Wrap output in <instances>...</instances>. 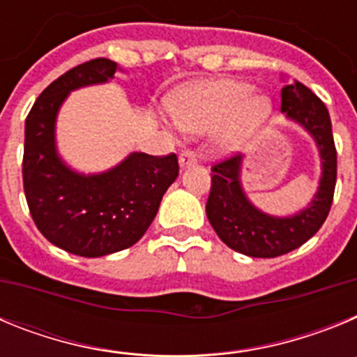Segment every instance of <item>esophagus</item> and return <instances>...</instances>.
I'll return each mask as SVG.
<instances>
[{
	"mask_svg": "<svg viewBox=\"0 0 357 357\" xmlns=\"http://www.w3.org/2000/svg\"><path fill=\"white\" fill-rule=\"evenodd\" d=\"M178 162H181V168H188V166H193V164L198 162V155L197 151L193 150H184L178 157Z\"/></svg>",
	"mask_w": 357,
	"mask_h": 357,
	"instance_id": "34e87169",
	"label": "esophagus"
}]
</instances>
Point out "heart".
<instances>
[{"label": "heart", "instance_id": "1", "mask_svg": "<svg viewBox=\"0 0 357 357\" xmlns=\"http://www.w3.org/2000/svg\"><path fill=\"white\" fill-rule=\"evenodd\" d=\"M168 110L178 127L204 132L216 127V143L238 150L272 114L270 98L252 93V85L236 78H211L189 84L172 94Z\"/></svg>", "mask_w": 357, "mask_h": 357}]
</instances>
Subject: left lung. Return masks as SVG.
I'll list each match as a JSON object with an SVG mask.
<instances>
[{
    "label": "left lung",
    "mask_w": 357,
    "mask_h": 357,
    "mask_svg": "<svg viewBox=\"0 0 357 357\" xmlns=\"http://www.w3.org/2000/svg\"><path fill=\"white\" fill-rule=\"evenodd\" d=\"M280 110L311 134L320 151V185L305 209L282 218L257 209L241 188V155L227 157L211 168L207 218L227 247L250 257H277L304 245L324 225L333 206L338 166L329 110L301 82L282 87Z\"/></svg>",
    "instance_id": "8db88e82"
}]
</instances>
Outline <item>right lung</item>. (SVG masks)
<instances>
[{
    "mask_svg": "<svg viewBox=\"0 0 357 357\" xmlns=\"http://www.w3.org/2000/svg\"><path fill=\"white\" fill-rule=\"evenodd\" d=\"M119 71L109 59L69 69L37 98L24 123L23 185L31 218L55 247L102 257L139 241L178 176V159L134 151L116 168L82 175L56 153L55 121L68 94L105 84Z\"/></svg>",
    "mask_w": 357,
    "mask_h": 357,
    "instance_id": "add662e5",
    "label": "right lung"
}]
</instances>
